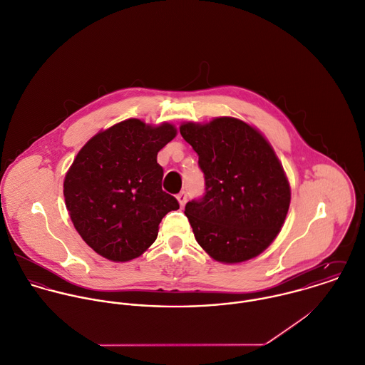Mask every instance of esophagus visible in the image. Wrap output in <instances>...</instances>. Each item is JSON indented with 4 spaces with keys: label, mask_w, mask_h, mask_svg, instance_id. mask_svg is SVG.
Segmentation results:
<instances>
[{
    "label": "esophagus",
    "mask_w": 365,
    "mask_h": 365,
    "mask_svg": "<svg viewBox=\"0 0 365 365\" xmlns=\"http://www.w3.org/2000/svg\"><path fill=\"white\" fill-rule=\"evenodd\" d=\"M187 198H188L187 191H181V192L177 195V200H178V202H180V205H181V207H184V205H185Z\"/></svg>",
    "instance_id": "34e87169"
}]
</instances>
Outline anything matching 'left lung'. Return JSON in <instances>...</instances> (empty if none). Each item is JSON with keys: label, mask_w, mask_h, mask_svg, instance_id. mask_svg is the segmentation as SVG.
Returning a JSON list of instances; mask_svg holds the SVG:
<instances>
[{"label": "left lung", "mask_w": 365, "mask_h": 365, "mask_svg": "<svg viewBox=\"0 0 365 365\" xmlns=\"http://www.w3.org/2000/svg\"><path fill=\"white\" fill-rule=\"evenodd\" d=\"M180 133L198 154L205 180L204 195L184 211L197 242L224 263L257 256L277 237L290 205V187L273 148L234 118L185 123Z\"/></svg>", "instance_id": "left-lung-1"}]
</instances>
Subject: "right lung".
I'll return each mask as SVG.
<instances>
[{
	"label": "right lung",
	"instance_id": "right-lung-1",
	"mask_svg": "<svg viewBox=\"0 0 365 365\" xmlns=\"http://www.w3.org/2000/svg\"><path fill=\"white\" fill-rule=\"evenodd\" d=\"M177 134L128 119L98 133L78 153L65 181L71 220L95 252L115 262L140 256L158 235L161 220L180 208L163 191L157 153Z\"/></svg>",
	"mask_w": 365,
	"mask_h": 365
}]
</instances>
